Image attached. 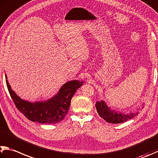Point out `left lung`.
I'll list each match as a JSON object with an SVG mask.
<instances>
[{
    "instance_id": "obj_1",
    "label": "left lung",
    "mask_w": 158,
    "mask_h": 158,
    "mask_svg": "<svg viewBox=\"0 0 158 158\" xmlns=\"http://www.w3.org/2000/svg\"><path fill=\"white\" fill-rule=\"evenodd\" d=\"M95 107L99 115L106 122L111 123V124H119V123L127 122L138 114V112L126 114L118 113L117 112L111 110L103 101L96 102Z\"/></svg>"
}]
</instances>
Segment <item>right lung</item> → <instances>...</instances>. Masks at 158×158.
<instances>
[{
  "instance_id": "obj_1",
  "label": "right lung",
  "mask_w": 158,
  "mask_h": 158,
  "mask_svg": "<svg viewBox=\"0 0 158 158\" xmlns=\"http://www.w3.org/2000/svg\"><path fill=\"white\" fill-rule=\"evenodd\" d=\"M5 78L8 91L17 109L28 119L41 124H56L62 121L69 110L72 97L83 85V82L79 81L67 82L53 98L45 102L31 103L17 96L11 90L6 75Z\"/></svg>"
}]
</instances>
